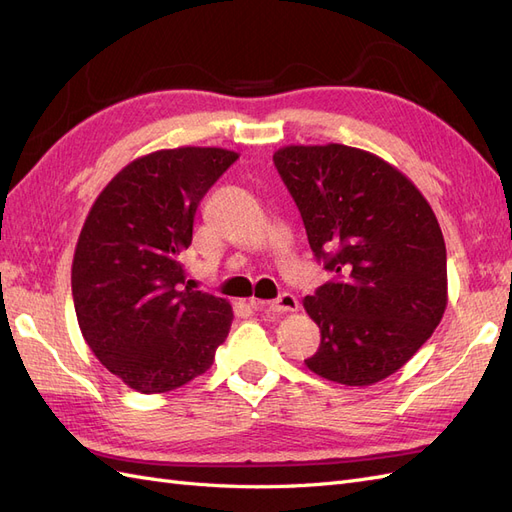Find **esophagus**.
Instances as JSON below:
<instances>
[{
  "instance_id": "obj_1",
  "label": "esophagus",
  "mask_w": 512,
  "mask_h": 512,
  "mask_svg": "<svg viewBox=\"0 0 512 512\" xmlns=\"http://www.w3.org/2000/svg\"><path fill=\"white\" fill-rule=\"evenodd\" d=\"M252 305L260 309H271V312H277V314H284V312H297L299 301L294 294L284 292L275 301H252Z\"/></svg>"
}]
</instances>
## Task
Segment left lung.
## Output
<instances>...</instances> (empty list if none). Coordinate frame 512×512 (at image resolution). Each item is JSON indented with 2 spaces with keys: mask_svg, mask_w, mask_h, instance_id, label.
<instances>
[{
  "mask_svg": "<svg viewBox=\"0 0 512 512\" xmlns=\"http://www.w3.org/2000/svg\"><path fill=\"white\" fill-rule=\"evenodd\" d=\"M297 203L309 247L333 280L303 307L320 348L305 365L346 386L404 367L446 309V245L416 185L374 153L290 145L273 153Z\"/></svg>",
  "mask_w": 512,
  "mask_h": 512,
  "instance_id": "8db88e82",
  "label": "left lung"
}]
</instances>
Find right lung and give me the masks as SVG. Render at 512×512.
Listing matches in <instances>:
<instances>
[{"instance_id":"add662e5","label":"right lung","mask_w":512,"mask_h":512,"mask_svg":"<svg viewBox=\"0 0 512 512\" xmlns=\"http://www.w3.org/2000/svg\"><path fill=\"white\" fill-rule=\"evenodd\" d=\"M239 153L153 151L100 192L72 260V299L98 361L138 393H166L205 374L230 331L232 307L181 288V252L211 185Z\"/></svg>"}]
</instances>
